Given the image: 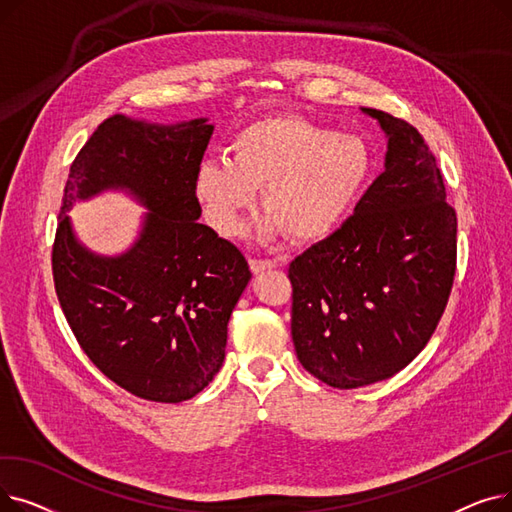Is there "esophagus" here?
I'll list each match as a JSON object with an SVG mask.
<instances>
[{
    "label": "esophagus",
    "instance_id": "obj_1",
    "mask_svg": "<svg viewBox=\"0 0 512 512\" xmlns=\"http://www.w3.org/2000/svg\"><path fill=\"white\" fill-rule=\"evenodd\" d=\"M276 265H278V263L272 261V259H255V257L249 259V267H251L253 274H261V272H265V270H274Z\"/></svg>",
    "mask_w": 512,
    "mask_h": 512
}]
</instances>
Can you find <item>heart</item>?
I'll return each instance as SVG.
<instances>
[{"label":"heart","instance_id":"b5f03b06","mask_svg":"<svg viewBox=\"0 0 512 512\" xmlns=\"http://www.w3.org/2000/svg\"><path fill=\"white\" fill-rule=\"evenodd\" d=\"M371 157L355 134L332 132L301 116H265L242 126L228 159L195 172V195L209 226L224 236L245 230L261 191L263 238L290 232L311 242L334 232L355 205Z\"/></svg>","mask_w":512,"mask_h":512}]
</instances>
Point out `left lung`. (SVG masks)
<instances>
[{"label":"left lung","instance_id":"1","mask_svg":"<svg viewBox=\"0 0 512 512\" xmlns=\"http://www.w3.org/2000/svg\"><path fill=\"white\" fill-rule=\"evenodd\" d=\"M388 134L386 170L338 230L288 267L301 365L338 390L392 378L432 338L456 272V211L421 132L363 107Z\"/></svg>","mask_w":512,"mask_h":512}]
</instances>
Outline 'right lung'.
Returning <instances> with one entry per match:
<instances>
[{"label":"right lung","instance_id":"add662e5","mask_svg":"<svg viewBox=\"0 0 512 512\" xmlns=\"http://www.w3.org/2000/svg\"><path fill=\"white\" fill-rule=\"evenodd\" d=\"M211 132L205 118L155 126L112 116L78 151L64 186L51 249L58 301L93 365L143 400L182 402L213 380L251 280L245 255L197 222L195 172ZM103 187H128L152 209L120 258L80 248L65 213Z\"/></svg>","mask_w":512,"mask_h":512}]
</instances>
